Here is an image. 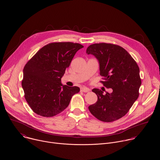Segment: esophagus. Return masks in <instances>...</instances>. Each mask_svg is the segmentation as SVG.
I'll use <instances>...</instances> for the list:
<instances>
[{
  "instance_id": "34e87169",
  "label": "esophagus",
  "mask_w": 160,
  "mask_h": 160,
  "mask_svg": "<svg viewBox=\"0 0 160 160\" xmlns=\"http://www.w3.org/2000/svg\"><path fill=\"white\" fill-rule=\"evenodd\" d=\"M80 91L83 92H88L90 91V89L86 87H83L80 89Z\"/></svg>"
}]
</instances>
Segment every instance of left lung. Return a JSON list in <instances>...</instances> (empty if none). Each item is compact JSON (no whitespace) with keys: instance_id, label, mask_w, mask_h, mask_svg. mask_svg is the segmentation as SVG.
<instances>
[{"instance_id":"1","label":"left lung","mask_w":160,"mask_h":160,"mask_svg":"<svg viewBox=\"0 0 160 160\" xmlns=\"http://www.w3.org/2000/svg\"><path fill=\"white\" fill-rule=\"evenodd\" d=\"M86 54H92L100 64V82L111 93L95 88L98 100L88 108L95 118L103 122H112L124 116L139 96L141 80L137 62L123 48L112 43H94Z\"/></svg>"}]
</instances>
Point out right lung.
Instances as JSON below:
<instances>
[{
  "instance_id": "obj_1",
  "label": "right lung",
  "mask_w": 160,
  "mask_h": 160,
  "mask_svg": "<svg viewBox=\"0 0 160 160\" xmlns=\"http://www.w3.org/2000/svg\"><path fill=\"white\" fill-rule=\"evenodd\" d=\"M81 44L54 42L38 50L23 68L22 86L26 101L34 112L51 117L63 111L72 97L79 92L77 86L61 83V78Z\"/></svg>"
}]
</instances>
